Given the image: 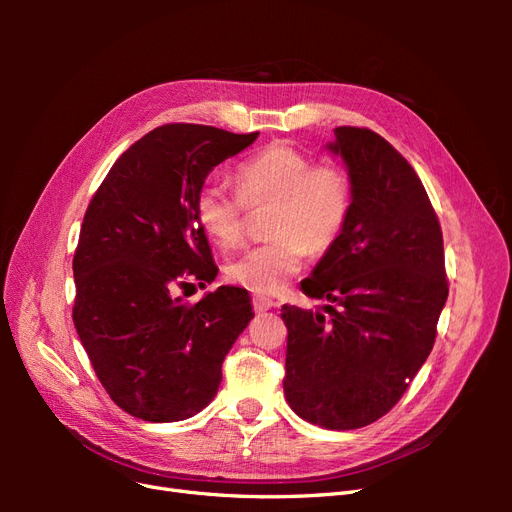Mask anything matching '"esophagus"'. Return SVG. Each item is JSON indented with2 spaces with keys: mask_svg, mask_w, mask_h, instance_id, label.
Instances as JSON below:
<instances>
[{
  "mask_svg": "<svg viewBox=\"0 0 512 512\" xmlns=\"http://www.w3.org/2000/svg\"><path fill=\"white\" fill-rule=\"evenodd\" d=\"M252 305H254L256 312H267V309H271L275 303H273V299L265 297V294H254Z\"/></svg>",
  "mask_w": 512,
  "mask_h": 512,
  "instance_id": "1",
  "label": "esophagus"
}]
</instances>
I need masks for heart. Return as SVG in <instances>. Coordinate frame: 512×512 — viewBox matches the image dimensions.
<instances>
[{
    "label": "heart",
    "instance_id": "1",
    "mask_svg": "<svg viewBox=\"0 0 512 512\" xmlns=\"http://www.w3.org/2000/svg\"><path fill=\"white\" fill-rule=\"evenodd\" d=\"M237 194L207 181L196 198V220L220 250H232L245 237L247 209L271 207L269 241L232 258V282L271 294L299 273L307 252H327L348 222L352 190L339 166L316 164L305 151L273 143L247 158L235 173Z\"/></svg>",
    "mask_w": 512,
    "mask_h": 512
}]
</instances>
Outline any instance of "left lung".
<instances>
[{"label": "left lung", "mask_w": 512, "mask_h": 512, "mask_svg": "<svg viewBox=\"0 0 512 512\" xmlns=\"http://www.w3.org/2000/svg\"><path fill=\"white\" fill-rule=\"evenodd\" d=\"M352 190L348 222L312 275L309 299L282 307L284 395L305 421L359 429L389 412L436 342L448 297L438 215L414 168L367 128H335Z\"/></svg>", "instance_id": "1"}]
</instances>
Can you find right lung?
Masks as SVG:
<instances>
[{"label":"right lung","mask_w":512,"mask_h":512,"mask_svg":"<svg viewBox=\"0 0 512 512\" xmlns=\"http://www.w3.org/2000/svg\"><path fill=\"white\" fill-rule=\"evenodd\" d=\"M256 138L166 123L121 153L85 211L72 320L106 393L143 421L203 410L218 393L224 356L254 318L243 288L220 286L194 305L173 288L218 275L196 198L211 170Z\"/></svg>","instance_id":"add662e5"}]
</instances>
